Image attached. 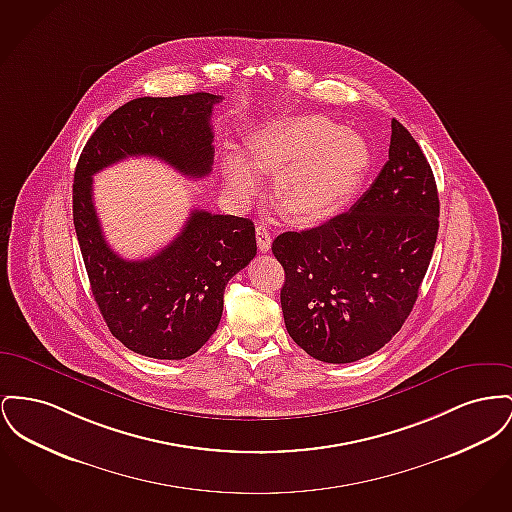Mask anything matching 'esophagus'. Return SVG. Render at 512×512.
<instances>
[{
  "label": "esophagus",
  "mask_w": 512,
  "mask_h": 512,
  "mask_svg": "<svg viewBox=\"0 0 512 512\" xmlns=\"http://www.w3.org/2000/svg\"><path fill=\"white\" fill-rule=\"evenodd\" d=\"M255 236H257V247H259L263 253L271 249L272 238L271 234H269V228H267L265 224H257Z\"/></svg>",
  "instance_id": "1"
}]
</instances>
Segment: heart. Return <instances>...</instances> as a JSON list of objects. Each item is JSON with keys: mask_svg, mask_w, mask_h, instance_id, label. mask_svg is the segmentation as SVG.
<instances>
[{"mask_svg": "<svg viewBox=\"0 0 512 512\" xmlns=\"http://www.w3.org/2000/svg\"><path fill=\"white\" fill-rule=\"evenodd\" d=\"M247 156L232 151L226 158L230 183L249 195L257 189L255 172L276 174L278 207L300 222H315L340 211L356 193L369 166L363 137L340 129L321 114L286 116L259 127Z\"/></svg>", "mask_w": 512, "mask_h": 512, "instance_id": "heart-1", "label": "heart"}]
</instances>
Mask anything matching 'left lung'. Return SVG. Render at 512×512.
Listing matches in <instances>:
<instances>
[{
  "label": "left lung",
  "mask_w": 512,
  "mask_h": 512,
  "mask_svg": "<svg viewBox=\"0 0 512 512\" xmlns=\"http://www.w3.org/2000/svg\"><path fill=\"white\" fill-rule=\"evenodd\" d=\"M391 127L389 160L350 211L272 241L286 329L315 360L381 350L408 319L433 255L437 183L410 131Z\"/></svg>",
  "instance_id": "left-lung-1"
}]
</instances>
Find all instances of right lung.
<instances>
[{
  "label": "right lung",
  "mask_w": 512,
  "mask_h": 512,
  "mask_svg": "<svg viewBox=\"0 0 512 512\" xmlns=\"http://www.w3.org/2000/svg\"><path fill=\"white\" fill-rule=\"evenodd\" d=\"M220 100L211 92L135 98L98 125L75 168L73 224L92 296L121 344L154 360L189 358L211 338L228 280L257 253L255 226L249 218L195 209L162 251L127 261L102 234L92 176L129 156H154L183 176H209L212 106Z\"/></svg>",
  "instance_id": "add662e5"
}]
</instances>
